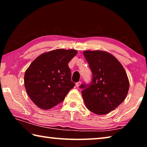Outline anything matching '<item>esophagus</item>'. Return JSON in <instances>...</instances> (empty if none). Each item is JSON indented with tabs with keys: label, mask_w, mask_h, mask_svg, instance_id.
Returning <instances> with one entry per match:
<instances>
[{
	"label": "esophagus",
	"mask_w": 147,
	"mask_h": 147,
	"mask_svg": "<svg viewBox=\"0 0 147 147\" xmlns=\"http://www.w3.org/2000/svg\"><path fill=\"white\" fill-rule=\"evenodd\" d=\"M80 84H81V82L79 81V82H78L76 83V86L77 87V88H78V87L80 86Z\"/></svg>",
	"instance_id": "1"
}]
</instances>
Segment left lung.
Wrapping results in <instances>:
<instances>
[{
	"label": "left lung",
	"mask_w": 147,
	"mask_h": 147,
	"mask_svg": "<svg viewBox=\"0 0 147 147\" xmlns=\"http://www.w3.org/2000/svg\"><path fill=\"white\" fill-rule=\"evenodd\" d=\"M87 61L93 74L91 84L80 86L84 103L89 111L104 115L114 110L127 95L128 78L117 59L108 52L85 51Z\"/></svg>",
	"instance_id": "left-lung-1"
}]
</instances>
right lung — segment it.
Returning <instances> with one entry per match:
<instances>
[{
	"instance_id": "right-lung-1",
	"label": "right lung",
	"mask_w": 147,
	"mask_h": 147,
	"mask_svg": "<svg viewBox=\"0 0 147 147\" xmlns=\"http://www.w3.org/2000/svg\"><path fill=\"white\" fill-rule=\"evenodd\" d=\"M74 49H56L39 56L24 74L27 94L43 109H49L63 101L75 86L71 81L69 62L77 54Z\"/></svg>"
}]
</instances>
